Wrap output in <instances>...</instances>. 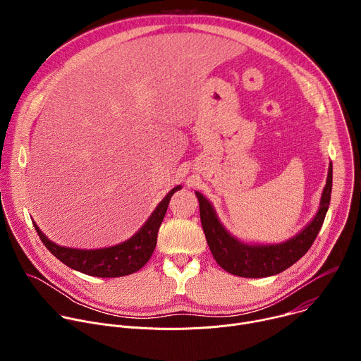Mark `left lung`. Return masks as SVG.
<instances>
[{
    "label": "left lung",
    "mask_w": 361,
    "mask_h": 361,
    "mask_svg": "<svg viewBox=\"0 0 361 361\" xmlns=\"http://www.w3.org/2000/svg\"><path fill=\"white\" fill-rule=\"evenodd\" d=\"M331 185L333 164L330 163L316 217L297 235L280 244H247L237 240L220 223L210 201L195 191L200 202L201 226L214 260L227 273L245 279L270 277L291 267L312 247L324 223L331 198Z\"/></svg>",
    "instance_id": "obj_1"
}]
</instances>
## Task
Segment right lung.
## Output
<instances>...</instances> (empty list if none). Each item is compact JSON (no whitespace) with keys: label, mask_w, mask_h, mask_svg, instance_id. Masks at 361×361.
<instances>
[{"label":"right lung","mask_w":361,"mask_h":361,"mask_svg":"<svg viewBox=\"0 0 361 361\" xmlns=\"http://www.w3.org/2000/svg\"><path fill=\"white\" fill-rule=\"evenodd\" d=\"M181 185L174 187L151 213L144 226L127 241L113 247L98 250H80L56 244L42 234L35 223L34 227L49 252L73 270L92 276V277H123L138 271L149 260L157 244L159 228L167 213L171 195L180 190Z\"/></svg>","instance_id":"obj_1"}]
</instances>
